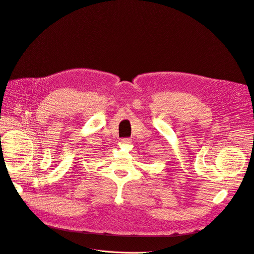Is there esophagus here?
Segmentation results:
<instances>
[{
    "instance_id": "esophagus-1",
    "label": "esophagus",
    "mask_w": 254,
    "mask_h": 254,
    "mask_svg": "<svg viewBox=\"0 0 254 254\" xmlns=\"http://www.w3.org/2000/svg\"><path fill=\"white\" fill-rule=\"evenodd\" d=\"M131 142H132V140L129 139V138H123V139H121V143H123V144H130Z\"/></svg>"
}]
</instances>
